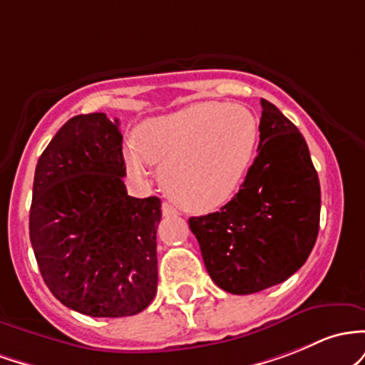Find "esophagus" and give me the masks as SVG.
<instances>
[{
    "label": "esophagus",
    "instance_id": "esophagus-1",
    "mask_svg": "<svg viewBox=\"0 0 365 365\" xmlns=\"http://www.w3.org/2000/svg\"><path fill=\"white\" fill-rule=\"evenodd\" d=\"M162 214L167 215V217H169V215H178V210H175V208L172 207L170 203L165 202V203H162Z\"/></svg>",
    "mask_w": 365,
    "mask_h": 365
}]
</instances>
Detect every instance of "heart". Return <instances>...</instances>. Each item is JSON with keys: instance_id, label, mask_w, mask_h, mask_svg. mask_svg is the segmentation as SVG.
I'll return each instance as SVG.
<instances>
[{"instance_id": "obj_1", "label": "heart", "mask_w": 365, "mask_h": 365, "mask_svg": "<svg viewBox=\"0 0 365 365\" xmlns=\"http://www.w3.org/2000/svg\"><path fill=\"white\" fill-rule=\"evenodd\" d=\"M125 146L136 174L146 162L160 165V184L186 210L207 212L235 196L247 178L257 145L259 118L248 106L200 101L143 122Z\"/></svg>"}]
</instances>
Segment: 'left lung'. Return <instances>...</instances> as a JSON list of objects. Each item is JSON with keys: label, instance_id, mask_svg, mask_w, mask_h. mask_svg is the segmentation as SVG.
<instances>
[{"label": "left lung", "instance_id": "1", "mask_svg": "<svg viewBox=\"0 0 365 365\" xmlns=\"http://www.w3.org/2000/svg\"><path fill=\"white\" fill-rule=\"evenodd\" d=\"M260 105L259 155L241 190L219 212L190 219L212 281L232 294L293 276L319 232L321 186L309 146L276 105Z\"/></svg>", "mask_w": 365, "mask_h": 365}]
</instances>
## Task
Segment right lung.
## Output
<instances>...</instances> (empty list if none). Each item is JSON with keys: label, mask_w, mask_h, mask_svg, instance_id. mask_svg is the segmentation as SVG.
Here are the masks:
<instances>
[{"label": "right lung", "mask_w": 365, "mask_h": 365, "mask_svg": "<svg viewBox=\"0 0 365 365\" xmlns=\"http://www.w3.org/2000/svg\"><path fill=\"white\" fill-rule=\"evenodd\" d=\"M118 120L65 122L39 157L29 235L55 298L91 317H128L157 294V196L128 195Z\"/></svg>", "instance_id": "add662e5"}]
</instances>
